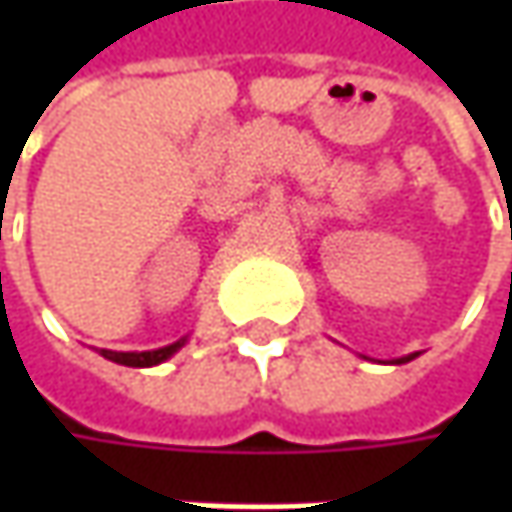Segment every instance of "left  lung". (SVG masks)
<instances>
[{
    "label": "left lung",
    "instance_id": "left-lung-1",
    "mask_svg": "<svg viewBox=\"0 0 512 512\" xmlns=\"http://www.w3.org/2000/svg\"><path fill=\"white\" fill-rule=\"evenodd\" d=\"M419 353H410V356H402V359H390V362H384V364H404V362H410V359H416Z\"/></svg>",
    "mask_w": 512,
    "mask_h": 512
}]
</instances>
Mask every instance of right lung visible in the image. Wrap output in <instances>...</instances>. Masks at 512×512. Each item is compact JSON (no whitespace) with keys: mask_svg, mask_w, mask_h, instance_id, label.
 Wrapping results in <instances>:
<instances>
[{"mask_svg":"<svg viewBox=\"0 0 512 512\" xmlns=\"http://www.w3.org/2000/svg\"><path fill=\"white\" fill-rule=\"evenodd\" d=\"M187 336L185 339H179V342L168 344V347H159V350H145V353H116V350H99L105 359L116 364H128V367H153V364L165 362L170 359L179 347H185Z\"/></svg>","mask_w":512,"mask_h":512,"instance_id":"1","label":"right lung"}]
</instances>
